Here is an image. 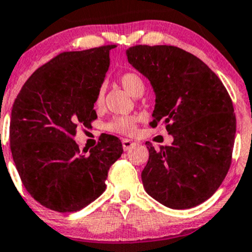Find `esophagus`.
<instances>
[{"mask_svg":"<svg viewBox=\"0 0 252 252\" xmlns=\"http://www.w3.org/2000/svg\"><path fill=\"white\" fill-rule=\"evenodd\" d=\"M122 145H123L124 151H129V149H130L131 147H134L135 142H134V141L129 140V139H123V141H122Z\"/></svg>","mask_w":252,"mask_h":252,"instance_id":"esophagus-1","label":"esophagus"}]
</instances>
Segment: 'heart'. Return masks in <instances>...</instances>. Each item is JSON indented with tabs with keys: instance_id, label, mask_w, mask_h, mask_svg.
I'll use <instances>...</instances> for the list:
<instances>
[{
	"instance_id": "1",
	"label": "heart",
	"mask_w": 252,
	"mask_h": 252,
	"mask_svg": "<svg viewBox=\"0 0 252 252\" xmlns=\"http://www.w3.org/2000/svg\"><path fill=\"white\" fill-rule=\"evenodd\" d=\"M120 84L122 87L126 90V93H129L131 96L136 98L137 95L142 94L145 91V84H143L142 79L137 75L136 73H129L123 74L120 77ZM104 103V88H99L98 93L95 96V105L96 106H101ZM137 118L135 116H118V117H113L109 123L106 124V129L109 131L118 132V134L130 135L135 130V124H136Z\"/></svg>"
}]
</instances>
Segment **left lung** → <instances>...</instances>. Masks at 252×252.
<instances>
[{
	"label": "left lung",
	"mask_w": 252,
	"mask_h": 252,
	"mask_svg": "<svg viewBox=\"0 0 252 252\" xmlns=\"http://www.w3.org/2000/svg\"><path fill=\"white\" fill-rule=\"evenodd\" d=\"M126 54L153 87L151 126L162 122L173 137L159 151L146 142V192L168 208L198 206L217 191L231 165L236 115L227 91L206 63L177 46L136 45Z\"/></svg>",
	"instance_id": "obj_1"
}]
</instances>
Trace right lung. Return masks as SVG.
<instances>
[{
	"mask_svg": "<svg viewBox=\"0 0 252 252\" xmlns=\"http://www.w3.org/2000/svg\"><path fill=\"white\" fill-rule=\"evenodd\" d=\"M106 45L62 52L29 77L13 104L10 151L24 187L41 206L77 212L105 191L122 142L101 135L90 153L74 141L77 126L96 120L95 96L110 65Z\"/></svg>",
	"mask_w": 252,
	"mask_h": 252,
	"instance_id": "1",
	"label": "right lung"
}]
</instances>
